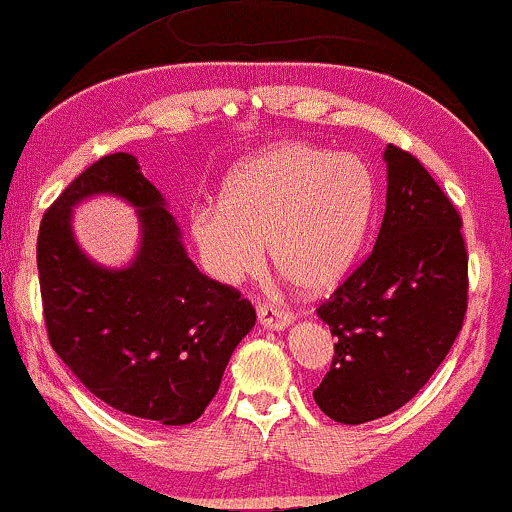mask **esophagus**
<instances>
[{"label":"esophagus","mask_w":512,"mask_h":512,"mask_svg":"<svg viewBox=\"0 0 512 512\" xmlns=\"http://www.w3.org/2000/svg\"><path fill=\"white\" fill-rule=\"evenodd\" d=\"M258 322H261L263 329H285L293 322V312L263 302V305H258Z\"/></svg>","instance_id":"1"}]
</instances>
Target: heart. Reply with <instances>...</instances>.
<instances>
[{"label":"heart","mask_w":512,"mask_h":512,"mask_svg":"<svg viewBox=\"0 0 512 512\" xmlns=\"http://www.w3.org/2000/svg\"><path fill=\"white\" fill-rule=\"evenodd\" d=\"M376 210L371 168L351 153L278 144L229 170L219 205L190 212V239L217 283L254 278L266 261L310 293L354 268Z\"/></svg>","instance_id":"obj_1"}]
</instances>
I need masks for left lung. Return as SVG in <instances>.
<instances>
[{
    "mask_svg": "<svg viewBox=\"0 0 512 512\" xmlns=\"http://www.w3.org/2000/svg\"><path fill=\"white\" fill-rule=\"evenodd\" d=\"M386 214L371 256L317 307L334 359L315 403L344 425L378 420L417 395L466 315L461 217L425 166L388 144Z\"/></svg>",
    "mask_w": 512,
    "mask_h": 512,
    "instance_id": "left-lung-1",
    "label": "left lung"
}]
</instances>
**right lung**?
<instances>
[{
	"mask_svg": "<svg viewBox=\"0 0 512 512\" xmlns=\"http://www.w3.org/2000/svg\"><path fill=\"white\" fill-rule=\"evenodd\" d=\"M92 194L137 207L142 244L124 269L81 254L72 207ZM51 346L109 408L151 425H190L217 395L236 344L256 324L239 290L197 271L166 200L131 153L92 163L43 214L36 244Z\"/></svg>",
	"mask_w": 512,
	"mask_h": 512,
	"instance_id": "1",
	"label": "right lung"
}]
</instances>
